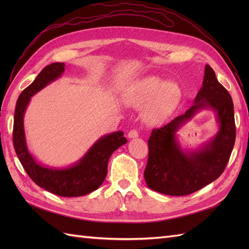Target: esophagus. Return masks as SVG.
Masks as SVG:
<instances>
[{"label": "esophagus", "mask_w": 249, "mask_h": 249, "mask_svg": "<svg viewBox=\"0 0 249 249\" xmlns=\"http://www.w3.org/2000/svg\"><path fill=\"white\" fill-rule=\"evenodd\" d=\"M127 137L130 139H134V138H137L138 137V132L136 130H132L129 133H127Z\"/></svg>", "instance_id": "obj_1"}]
</instances>
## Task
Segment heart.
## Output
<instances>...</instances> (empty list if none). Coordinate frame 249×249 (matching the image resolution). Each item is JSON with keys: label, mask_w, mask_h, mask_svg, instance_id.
I'll use <instances>...</instances> for the list:
<instances>
[{"label": "heart", "mask_w": 249, "mask_h": 249, "mask_svg": "<svg viewBox=\"0 0 249 249\" xmlns=\"http://www.w3.org/2000/svg\"><path fill=\"white\" fill-rule=\"evenodd\" d=\"M180 97L182 91L177 83L147 77L136 83L127 93L126 102L133 108H142L148 103L143 117L147 124H158L167 118Z\"/></svg>", "instance_id": "b5f03b06"}]
</instances>
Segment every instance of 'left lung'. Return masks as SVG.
Returning <instances> with one entry per match:
<instances>
[{
  "mask_svg": "<svg viewBox=\"0 0 249 249\" xmlns=\"http://www.w3.org/2000/svg\"><path fill=\"white\" fill-rule=\"evenodd\" d=\"M202 109L215 113L218 131L197 148L181 147L177 132ZM236 126L233 104L218 82L212 67L206 65L202 86L185 114L176 117L148 139V160L144 179L150 189L172 196H184L197 191L221 176L235 144Z\"/></svg>",
  "mask_w": 249,
  "mask_h": 249,
  "instance_id": "left-lung-1",
  "label": "left lung"
}]
</instances>
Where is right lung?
Here are the masks:
<instances>
[{"label":"right lung","mask_w":249,"mask_h":249,"mask_svg":"<svg viewBox=\"0 0 249 249\" xmlns=\"http://www.w3.org/2000/svg\"><path fill=\"white\" fill-rule=\"evenodd\" d=\"M65 71L64 63H52L22 91L17 102L13 124V145L22 167L33 182L42 189L63 197L83 196L96 190L106 178L111 155L127 142L123 131L104 135L97 139L81 159L67 167L42 165L30 153L24 126V116L31 97Z\"/></svg>","instance_id":"1"}]
</instances>
